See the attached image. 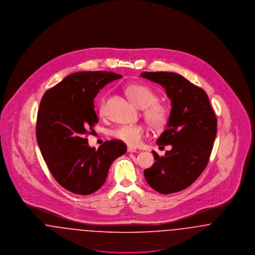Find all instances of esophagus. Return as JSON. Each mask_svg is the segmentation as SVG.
Instances as JSON below:
<instances>
[{
  "label": "esophagus",
  "mask_w": 255,
  "mask_h": 255,
  "mask_svg": "<svg viewBox=\"0 0 255 255\" xmlns=\"http://www.w3.org/2000/svg\"><path fill=\"white\" fill-rule=\"evenodd\" d=\"M127 151L130 152V153H135V152H136V149H135L134 147H132V146H128V147H127Z\"/></svg>",
  "instance_id": "1"
}]
</instances>
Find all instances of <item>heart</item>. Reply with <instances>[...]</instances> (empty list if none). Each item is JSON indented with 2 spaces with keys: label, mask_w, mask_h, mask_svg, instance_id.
I'll use <instances>...</instances> for the list:
<instances>
[{
  "label": "heart",
  "mask_w": 255,
  "mask_h": 255,
  "mask_svg": "<svg viewBox=\"0 0 255 255\" xmlns=\"http://www.w3.org/2000/svg\"><path fill=\"white\" fill-rule=\"evenodd\" d=\"M127 95L133 104L140 109H144V117L147 122L155 129L162 128L169 118L166 107L158 103V96L145 85L135 84L129 86L126 90ZM100 117L105 116V101L102 99L98 105ZM145 133V129L140 124H124L113 131V136L129 144L137 145Z\"/></svg>",
  "instance_id": "obj_1"
}]
</instances>
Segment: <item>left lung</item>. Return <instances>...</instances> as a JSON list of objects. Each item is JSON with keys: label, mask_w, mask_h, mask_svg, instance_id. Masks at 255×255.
I'll use <instances>...</instances> for the list:
<instances>
[{"label": "left lung", "mask_w": 255, "mask_h": 255, "mask_svg": "<svg viewBox=\"0 0 255 255\" xmlns=\"http://www.w3.org/2000/svg\"><path fill=\"white\" fill-rule=\"evenodd\" d=\"M141 77L165 89L171 100L166 129L158 145H171L163 157L153 151L156 161L144 170L148 184L161 194L187 188L206 168L217 133V119L206 92L181 74L144 72Z\"/></svg>", "instance_id": "obj_1"}]
</instances>
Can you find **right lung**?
<instances>
[{
	"label": "right lung",
	"instance_id": "obj_1",
	"mask_svg": "<svg viewBox=\"0 0 255 255\" xmlns=\"http://www.w3.org/2000/svg\"><path fill=\"white\" fill-rule=\"evenodd\" d=\"M122 75L80 72L65 77L45 93L37 116L36 137L42 156L57 182L74 194L90 195L106 181L112 162L126 153L121 140L91 147L86 134L98 122L94 99L99 90Z\"/></svg>",
	"mask_w": 255,
	"mask_h": 255
}]
</instances>
